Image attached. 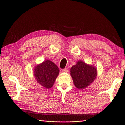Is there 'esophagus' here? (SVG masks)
Listing matches in <instances>:
<instances>
[{
  "label": "esophagus",
  "mask_w": 125,
  "mask_h": 125,
  "mask_svg": "<svg viewBox=\"0 0 125 125\" xmlns=\"http://www.w3.org/2000/svg\"><path fill=\"white\" fill-rule=\"evenodd\" d=\"M68 69L67 68H65L64 69L62 70L63 73H68Z\"/></svg>",
  "instance_id": "34e87169"
}]
</instances>
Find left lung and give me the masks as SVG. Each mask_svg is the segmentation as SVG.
I'll list each match as a JSON object with an SVG mask.
<instances>
[{"instance_id": "8db88e82", "label": "left lung", "mask_w": 125, "mask_h": 125, "mask_svg": "<svg viewBox=\"0 0 125 125\" xmlns=\"http://www.w3.org/2000/svg\"><path fill=\"white\" fill-rule=\"evenodd\" d=\"M70 75L75 86L82 90L94 82L97 76V70L94 65L79 60L71 68Z\"/></svg>"}]
</instances>
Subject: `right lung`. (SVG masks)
I'll return each mask as SVG.
<instances>
[{
  "label": "right lung",
  "mask_w": 125,
  "mask_h": 125,
  "mask_svg": "<svg viewBox=\"0 0 125 125\" xmlns=\"http://www.w3.org/2000/svg\"><path fill=\"white\" fill-rule=\"evenodd\" d=\"M59 73L57 66L49 60L35 66L33 71L37 82L46 89H50L53 86Z\"/></svg>",
  "instance_id": "add662e5"
}]
</instances>
